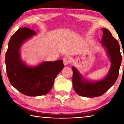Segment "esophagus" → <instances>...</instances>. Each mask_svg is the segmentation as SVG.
Listing matches in <instances>:
<instances>
[{"label":"esophagus","instance_id":"esophagus-1","mask_svg":"<svg viewBox=\"0 0 124 124\" xmlns=\"http://www.w3.org/2000/svg\"><path fill=\"white\" fill-rule=\"evenodd\" d=\"M71 61H72V60H71V59L70 58V57H66L64 59V60H63L64 64L65 65H67L68 64L70 63Z\"/></svg>","mask_w":124,"mask_h":124}]
</instances>
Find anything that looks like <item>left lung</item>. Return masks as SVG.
<instances>
[{
  "mask_svg": "<svg viewBox=\"0 0 124 124\" xmlns=\"http://www.w3.org/2000/svg\"><path fill=\"white\" fill-rule=\"evenodd\" d=\"M102 30L103 35L101 42L106 49L111 60V68L104 79L91 81L85 78L79 71L73 67V86L76 93L80 96L94 98L102 95L115 84L118 78L122 60L119 43L109 30L105 28Z\"/></svg>",
  "mask_w": 124,
  "mask_h": 124,
  "instance_id": "obj_1",
  "label": "left lung"
}]
</instances>
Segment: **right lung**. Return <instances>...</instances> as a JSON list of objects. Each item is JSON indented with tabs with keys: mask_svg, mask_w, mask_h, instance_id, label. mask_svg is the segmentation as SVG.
<instances>
[{
	"mask_svg": "<svg viewBox=\"0 0 124 124\" xmlns=\"http://www.w3.org/2000/svg\"><path fill=\"white\" fill-rule=\"evenodd\" d=\"M36 32L28 28H19L11 37L6 54L7 73L15 89L27 96L47 94L54 85L55 77L64 68L62 60L44 62L29 67L21 59L20 50L23 42Z\"/></svg>",
	"mask_w": 124,
	"mask_h": 124,
	"instance_id": "obj_1",
	"label": "right lung"
}]
</instances>
